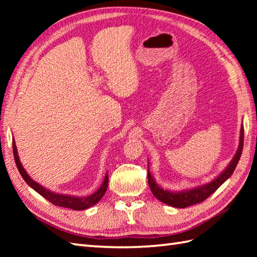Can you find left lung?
Wrapping results in <instances>:
<instances>
[{"label":"left lung","instance_id":"left-lung-1","mask_svg":"<svg viewBox=\"0 0 257 257\" xmlns=\"http://www.w3.org/2000/svg\"><path fill=\"white\" fill-rule=\"evenodd\" d=\"M243 143H244V128L242 127L241 134H239L238 149L236 151L235 156H234L233 160L230 162V165L227 166L225 170L223 171L216 179L213 180L212 182L202 185V187H198L191 190L178 191V192L165 190L160 188L159 185L156 183L155 179L152 178L150 171L148 170V184L152 194H154L158 200L163 202V203L174 206V207H181V209L193 204L201 203L202 201H204L205 199L209 198L212 193H214L215 191L232 176V173L234 172V170H235V168L237 166L239 158H241L242 151H243Z\"/></svg>","mask_w":257,"mask_h":257}]
</instances>
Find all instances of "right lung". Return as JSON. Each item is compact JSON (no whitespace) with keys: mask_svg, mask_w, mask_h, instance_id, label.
Masks as SVG:
<instances>
[{"mask_svg":"<svg viewBox=\"0 0 257 257\" xmlns=\"http://www.w3.org/2000/svg\"><path fill=\"white\" fill-rule=\"evenodd\" d=\"M13 154H14L16 167H18L22 178L24 179V181L29 184L32 189H34L37 193H40L42 196H44L47 201H50L51 203L55 204L57 206L67 207V209H72V210H76V211L86 210V209H88V207L98 203V202H99L100 199L103 196V194L106 193V190L108 188V173L105 176V179H103L101 187L98 189L95 193H92L91 195L84 196V198H79V196H72V195H65V194H58V193L51 192L50 190L43 188L41 184H38L35 181H33L29 174L26 173V171L24 170V168H23V166H22V163L20 161V158L18 156V149H16L14 140H13Z\"/></svg>","mask_w":257,"mask_h":257,"instance_id":"add662e5","label":"right lung"}]
</instances>
